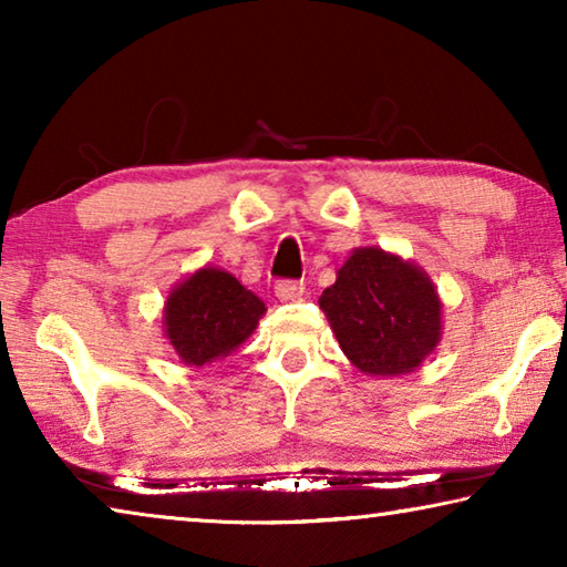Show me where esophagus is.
Instances as JSON below:
<instances>
[{"mask_svg": "<svg viewBox=\"0 0 567 567\" xmlns=\"http://www.w3.org/2000/svg\"><path fill=\"white\" fill-rule=\"evenodd\" d=\"M302 292H305V285L302 282H295V280H280V282L275 285L277 300H282V302L300 300Z\"/></svg>", "mask_w": 567, "mask_h": 567, "instance_id": "1", "label": "esophagus"}]
</instances>
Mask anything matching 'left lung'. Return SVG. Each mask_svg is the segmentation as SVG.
I'll return each instance as SVG.
<instances>
[{"mask_svg": "<svg viewBox=\"0 0 567 567\" xmlns=\"http://www.w3.org/2000/svg\"><path fill=\"white\" fill-rule=\"evenodd\" d=\"M320 307L340 348L370 378L417 370L443 338V300L420 265L382 247H354Z\"/></svg>", "mask_w": 567, "mask_h": 567, "instance_id": "1", "label": "left lung"}]
</instances>
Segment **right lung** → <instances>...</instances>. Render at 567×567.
Masks as SVG:
<instances>
[{"instance_id":"add662e5","label":"right lung","mask_w":567,"mask_h":567,"mask_svg":"<svg viewBox=\"0 0 567 567\" xmlns=\"http://www.w3.org/2000/svg\"><path fill=\"white\" fill-rule=\"evenodd\" d=\"M265 312V302L235 275L205 265L172 287L162 328L182 364L203 368L237 350Z\"/></svg>"}]
</instances>
